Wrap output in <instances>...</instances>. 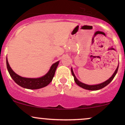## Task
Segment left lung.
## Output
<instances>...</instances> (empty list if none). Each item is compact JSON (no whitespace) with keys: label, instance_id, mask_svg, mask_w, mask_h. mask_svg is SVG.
I'll return each instance as SVG.
<instances>
[{"label":"left lung","instance_id":"obj_1","mask_svg":"<svg viewBox=\"0 0 125 125\" xmlns=\"http://www.w3.org/2000/svg\"><path fill=\"white\" fill-rule=\"evenodd\" d=\"M118 69V66H117V69H116L115 71L114 72V74H113V76L111 77L109 79L107 80V81L104 82V83H100V84L94 85H86V84H85V83H81V82L79 81L77 79V78L76 77V76H75L74 73H73L72 69H71V72H72V74L73 76L74 77V80L75 83H77V85H78L79 86L81 87V88H83V89H87V90H97L101 89L104 88V87H105L106 85H108L109 83H110L113 80V78H114V77H115V74H117Z\"/></svg>","mask_w":125,"mask_h":125}]
</instances>
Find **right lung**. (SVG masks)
Here are the masks:
<instances>
[{
    "instance_id": "obj_1",
    "label": "right lung",
    "mask_w": 125,
    "mask_h": 125,
    "mask_svg": "<svg viewBox=\"0 0 125 125\" xmlns=\"http://www.w3.org/2000/svg\"><path fill=\"white\" fill-rule=\"evenodd\" d=\"M59 63V61H57L53 64L51 66L50 70L45 76L40 78H30L22 77L16 74L10 66L7 59H6L7 68L10 76L13 80V81L19 86L26 89H40L47 86L52 81Z\"/></svg>"
}]
</instances>
